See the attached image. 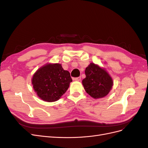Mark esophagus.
I'll return each instance as SVG.
<instances>
[{
  "label": "esophagus",
  "instance_id": "34e87169",
  "mask_svg": "<svg viewBox=\"0 0 148 148\" xmlns=\"http://www.w3.org/2000/svg\"><path fill=\"white\" fill-rule=\"evenodd\" d=\"M74 79L75 80V81H78V82H79V81H80V80H81V77H77V78H75Z\"/></svg>",
  "mask_w": 148,
  "mask_h": 148
}]
</instances>
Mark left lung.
<instances>
[{"mask_svg":"<svg viewBox=\"0 0 148 148\" xmlns=\"http://www.w3.org/2000/svg\"><path fill=\"white\" fill-rule=\"evenodd\" d=\"M86 78L82 83L85 91L95 99L106 96L113 86L112 78L105 70L98 65L90 63L85 70Z\"/></svg>","mask_w":148,"mask_h":148,"instance_id":"1","label":"left lung"}]
</instances>
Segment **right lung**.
Here are the masks:
<instances>
[{"label": "right lung", "mask_w": 148, "mask_h": 148, "mask_svg": "<svg viewBox=\"0 0 148 148\" xmlns=\"http://www.w3.org/2000/svg\"><path fill=\"white\" fill-rule=\"evenodd\" d=\"M72 82L69 71L60 64H46L34 73L31 83L39 97L46 102L59 100Z\"/></svg>", "instance_id": "obj_1"}]
</instances>
